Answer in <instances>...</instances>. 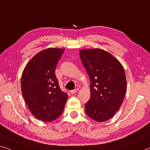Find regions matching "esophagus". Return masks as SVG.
<instances>
[{"label": "esophagus", "instance_id": "34e87169", "mask_svg": "<svg viewBox=\"0 0 150 150\" xmlns=\"http://www.w3.org/2000/svg\"><path fill=\"white\" fill-rule=\"evenodd\" d=\"M78 91H79V88H76L75 89H73V90H71V94H74V93H77Z\"/></svg>", "mask_w": 150, "mask_h": 150}]
</instances>
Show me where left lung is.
I'll return each instance as SVG.
<instances>
[{"mask_svg":"<svg viewBox=\"0 0 150 150\" xmlns=\"http://www.w3.org/2000/svg\"><path fill=\"white\" fill-rule=\"evenodd\" d=\"M79 55L91 82L86 112L96 121H106L124 100L127 79L123 67L113 55L100 48L81 49Z\"/></svg>","mask_w":150,"mask_h":150,"instance_id":"1","label":"left lung"}]
</instances>
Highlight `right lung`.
I'll return each instance as SVG.
<instances>
[{
    "instance_id": "1",
    "label": "right lung",
    "mask_w": 150,
    "mask_h": 150,
    "mask_svg": "<svg viewBox=\"0 0 150 150\" xmlns=\"http://www.w3.org/2000/svg\"><path fill=\"white\" fill-rule=\"evenodd\" d=\"M64 48H48L32 58L23 69L21 89L29 110L37 119L51 122L64 110L68 96L61 91L55 69Z\"/></svg>"
}]
</instances>
